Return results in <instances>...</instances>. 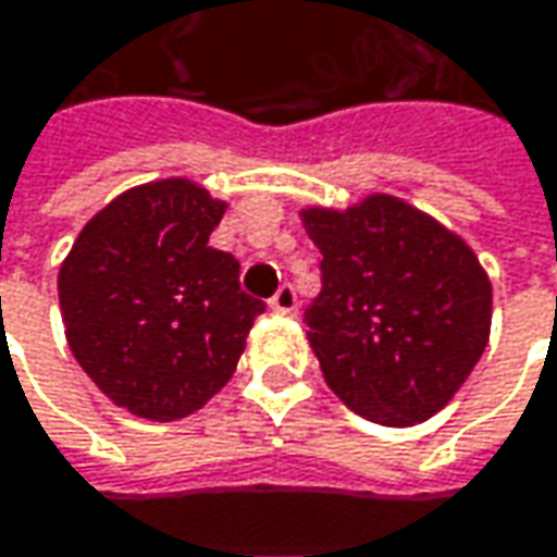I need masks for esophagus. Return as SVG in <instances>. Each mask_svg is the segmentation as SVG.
I'll list each match as a JSON object with an SVG mask.
<instances>
[{
    "label": "esophagus",
    "instance_id": "obj_1",
    "mask_svg": "<svg viewBox=\"0 0 557 557\" xmlns=\"http://www.w3.org/2000/svg\"><path fill=\"white\" fill-rule=\"evenodd\" d=\"M271 309H274L277 315H296V309H299L296 289H293V286H280L277 293H274V299H271Z\"/></svg>",
    "mask_w": 557,
    "mask_h": 557
}]
</instances>
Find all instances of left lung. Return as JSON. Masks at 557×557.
I'll return each instance as SVG.
<instances>
[{
	"label": "left lung",
	"mask_w": 557,
	"mask_h": 557,
	"mask_svg": "<svg viewBox=\"0 0 557 557\" xmlns=\"http://www.w3.org/2000/svg\"><path fill=\"white\" fill-rule=\"evenodd\" d=\"M299 220L322 251L306 337L331 392L382 428L433 418L491 337V280L472 245L392 194L302 207Z\"/></svg>",
	"instance_id": "1"
}]
</instances>
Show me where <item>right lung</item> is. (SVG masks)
Returning a JSON list of instances; mask_svg holds the SVG:
<instances>
[{
	"label": "right lung",
	"mask_w": 557,
	"mask_h": 557,
	"mask_svg": "<svg viewBox=\"0 0 557 557\" xmlns=\"http://www.w3.org/2000/svg\"><path fill=\"white\" fill-rule=\"evenodd\" d=\"M226 200L190 177L136 184L101 207L60 264L70 350L117 408L181 421L235 373L264 302L210 245Z\"/></svg>",
	"instance_id": "right-lung-1"
}]
</instances>
